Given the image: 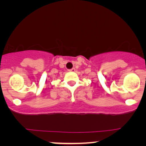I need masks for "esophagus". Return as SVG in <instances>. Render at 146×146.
<instances>
[{
	"instance_id": "obj_1",
	"label": "esophagus",
	"mask_w": 146,
	"mask_h": 146,
	"mask_svg": "<svg viewBox=\"0 0 146 146\" xmlns=\"http://www.w3.org/2000/svg\"><path fill=\"white\" fill-rule=\"evenodd\" d=\"M69 71H70V72H74L75 71V68H72L71 70H69Z\"/></svg>"
}]
</instances>
